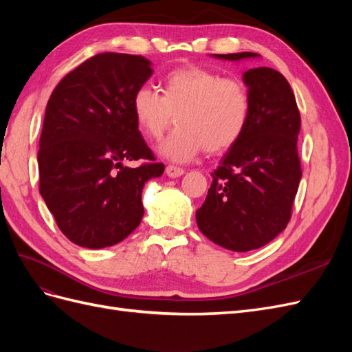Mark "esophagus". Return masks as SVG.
Returning a JSON list of instances; mask_svg holds the SVG:
<instances>
[{
    "label": "esophagus",
    "instance_id": "obj_1",
    "mask_svg": "<svg viewBox=\"0 0 352 352\" xmlns=\"http://www.w3.org/2000/svg\"><path fill=\"white\" fill-rule=\"evenodd\" d=\"M184 173H185V170L180 168V167H176V166H167L166 167V175L168 177H179V176H182Z\"/></svg>",
    "mask_w": 352,
    "mask_h": 352
}]
</instances>
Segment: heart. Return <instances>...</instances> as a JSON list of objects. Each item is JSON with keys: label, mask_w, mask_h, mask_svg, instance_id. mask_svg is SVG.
Segmentation results:
<instances>
[{"label": "heart", "mask_w": 352, "mask_h": 352, "mask_svg": "<svg viewBox=\"0 0 352 352\" xmlns=\"http://www.w3.org/2000/svg\"><path fill=\"white\" fill-rule=\"evenodd\" d=\"M138 127L158 140L172 124L176 129L160 144L158 153L175 163H186L206 148L221 153L242 136L250 120L251 100L245 83L198 66L170 72L163 95L150 87L138 88L132 98Z\"/></svg>", "instance_id": "1"}]
</instances>
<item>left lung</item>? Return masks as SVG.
<instances>
[{
    "label": "left lung",
    "mask_w": 352,
    "mask_h": 352,
    "mask_svg": "<svg viewBox=\"0 0 352 352\" xmlns=\"http://www.w3.org/2000/svg\"><path fill=\"white\" fill-rule=\"evenodd\" d=\"M241 61L255 52L212 54ZM251 100L247 127L212 172V184L197 210L199 230L220 247L247 252L285 230L301 180L296 142L301 117L285 76L270 67L243 73Z\"/></svg>",
    "instance_id": "obj_1"
}]
</instances>
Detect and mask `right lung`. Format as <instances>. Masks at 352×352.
I'll return each instance as SVG.
<instances>
[{
	"instance_id": "right-lung-1",
	"label": "right lung",
	"mask_w": 352,
	"mask_h": 352,
	"mask_svg": "<svg viewBox=\"0 0 352 352\" xmlns=\"http://www.w3.org/2000/svg\"><path fill=\"white\" fill-rule=\"evenodd\" d=\"M153 74L142 56L104 52L60 80L39 140V192L58 229L83 248L122 242L144 216L142 189L164 164L138 129L132 98ZM148 159L132 169L122 163Z\"/></svg>"
}]
</instances>
